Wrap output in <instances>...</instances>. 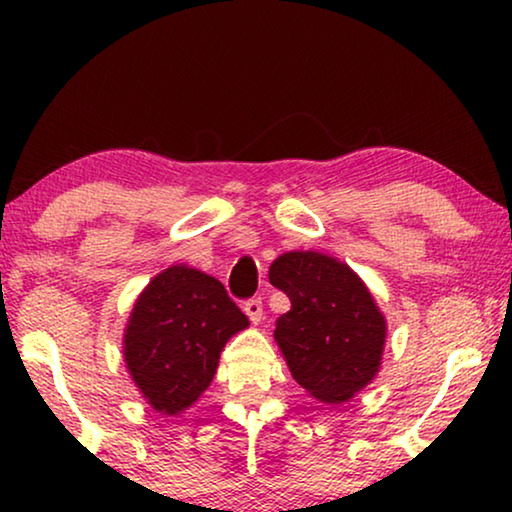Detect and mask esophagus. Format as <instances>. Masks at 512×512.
Masks as SVG:
<instances>
[{"mask_svg":"<svg viewBox=\"0 0 512 512\" xmlns=\"http://www.w3.org/2000/svg\"><path fill=\"white\" fill-rule=\"evenodd\" d=\"M244 314H247L251 324H261V319H263V303H261V298L247 300V303H244Z\"/></svg>","mask_w":512,"mask_h":512,"instance_id":"esophagus-1","label":"esophagus"}]
</instances>
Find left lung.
<instances>
[{"label": "left lung", "mask_w": 512, "mask_h": 512, "mask_svg": "<svg viewBox=\"0 0 512 512\" xmlns=\"http://www.w3.org/2000/svg\"><path fill=\"white\" fill-rule=\"evenodd\" d=\"M270 284L291 300L275 342L293 380L328 405L366 389L382 368L387 319L363 279L321 251H286L270 265Z\"/></svg>", "instance_id": "8db88e82"}]
</instances>
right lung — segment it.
<instances>
[{
    "label": "right lung",
    "instance_id": "right-lung-1",
    "mask_svg": "<svg viewBox=\"0 0 512 512\" xmlns=\"http://www.w3.org/2000/svg\"><path fill=\"white\" fill-rule=\"evenodd\" d=\"M247 326L219 279L184 263L170 265L132 305L125 366L153 410L177 417L207 391L226 342Z\"/></svg>",
    "mask_w": 512,
    "mask_h": 512
}]
</instances>
